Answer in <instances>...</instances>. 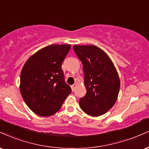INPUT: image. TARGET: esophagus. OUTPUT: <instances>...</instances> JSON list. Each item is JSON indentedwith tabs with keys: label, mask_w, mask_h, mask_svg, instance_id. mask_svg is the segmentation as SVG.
Segmentation results:
<instances>
[{
	"label": "esophagus",
	"mask_w": 149,
	"mask_h": 149,
	"mask_svg": "<svg viewBox=\"0 0 149 149\" xmlns=\"http://www.w3.org/2000/svg\"><path fill=\"white\" fill-rule=\"evenodd\" d=\"M76 84H73V85L71 86V89H72L73 92V91H74V89H75V88H76Z\"/></svg>",
	"instance_id": "esophagus-1"
}]
</instances>
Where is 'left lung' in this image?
Masks as SVG:
<instances>
[{
	"mask_svg": "<svg viewBox=\"0 0 149 149\" xmlns=\"http://www.w3.org/2000/svg\"><path fill=\"white\" fill-rule=\"evenodd\" d=\"M73 50L82 63L85 96L80 98L81 109L89 115H103L117 100L120 88L119 75L112 60L94 45H75Z\"/></svg>",
	"mask_w": 149,
	"mask_h": 149,
	"instance_id": "left-lung-1",
	"label": "left lung"
}]
</instances>
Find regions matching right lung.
Masks as SVG:
<instances>
[{
  "label": "right lung",
  "instance_id": "right-lung-1",
  "mask_svg": "<svg viewBox=\"0 0 149 149\" xmlns=\"http://www.w3.org/2000/svg\"><path fill=\"white\" fill-rule=\"evenodd\" d=\"M70 48V44L46 46L32 55L21 70V96L30 110L39 116L56 113L71 94L62 69Z\"/></svg>",
  "mask_w": 149,
  "mask_h": 149
}]
</instances>
